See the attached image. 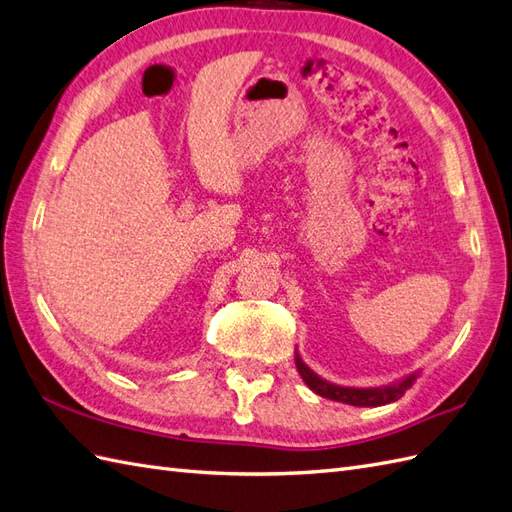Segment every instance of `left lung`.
I'll use <instances>...</instances> for the list:
<instances>
[{
	"mask_svg": "<svg viewBox=\"0 0 512 512\" xmlns=\"http://www.w3.org/2000/svg\"><path fill=\"white\" fill-rule=\"evenodd\" d=\"M294 361H296L298 374L303 376V381L307 383V387L311 391H316L322 398H329L335 402H346L352 406H383L389 402H396L404 396L406 389L413 387V383L419 376V370H415L413 374L400 378V381L383 385V387H344V385H335V383L324 381L322 376H318L303 359H300L298 350H296Z\"/></svg>",
	"mask_w": 512,
	"mask_h": 512,
	"instance_id": "obj_1",
	"label": "left lung"
}]
</instances>
